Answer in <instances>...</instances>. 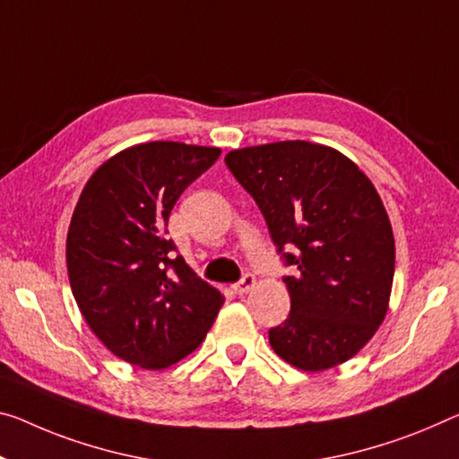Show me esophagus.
<instances>
[{
  "mask_svg": "<svg viewBox=\"0 0 459 459\" xmlns=\"http://www.w3.org/2000/svg\"><path fill=\"white\" fill-rule=\"evenodd\" d=\"M254 287H256V277H254V274H250V273H246L242 281H238V283L234 285V293L246 295L248 291H252Z\"/></svg>",
  "mask_w": 459,
  "mask_h": 459,
  "instance_id": "obj_1",
  "label": "esophagus"
}]
</instances>
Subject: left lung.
Listing matches in <instances>:
<instances>
[{
	"mask_svg": "<svg viewBox=\"0 0 459 459\" xmlns=\"http://www.w3.org/2000/svg\"><path fill=\"white\" fill-rule=\"evenodd\" d=\"M225 164L254 196L279 252L289 318L269 330L273 351L301 371H324L355 357L390 307L396 244L376 186L355 161L312 141L234 150Z\"/></svg>",
	"mask_w": 459,
	"mask_h": 459,
	"instance_id": "left-lung-1",
	"label": "left lung"
}]
</instances>
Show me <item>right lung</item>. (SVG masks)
Instances as JSON below:
<instances>
[{
	"label": "right lung",
	"mask_w": 459,
	"mask_h": 459,
	"mask_svg": "<svg viewBox=\"0 0 459 459\" xmlns=\"http://www.w3.org/2000/svg\"><path fill=\"white\" fill-rule=\"evenodd\" d=\"M220 147L150 141L115 153L90 176L67 231L77 307L112 355L166 369L205 341L223 295L196 277L166 225L190 182Z\"/></svg>",
	"instance_id": "right-lung-1"
}]
</instances>
